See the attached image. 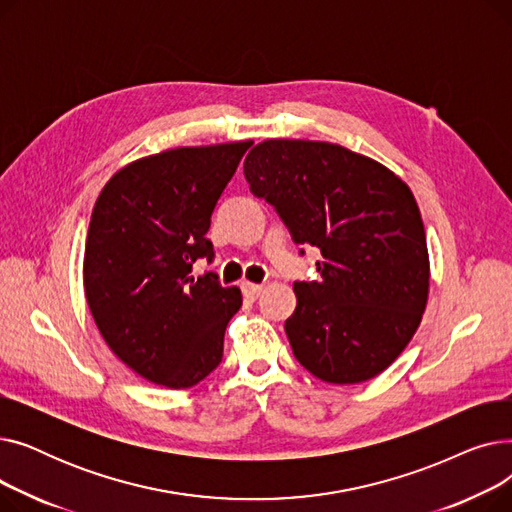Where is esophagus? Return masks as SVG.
I'll use <instances>...</instances> for the list:
<instances>
[{"label":"esophagus","mask_w":512,"mask_h":512,"mask_svg":"<svg viewBox=\"0 0 512 512\" xmlns=\"http://www.w3.org/2000/svg\"><path fill=\"white\" fill-rule=\"evenodd\" d=\"M242 294H245L247 299H251V301H255L259 294H261V290H263V284H253V282H242Z\"/></svg>","instance_id":"34e87169"}]
</instances>
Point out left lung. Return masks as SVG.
I'll list each match as a JSON object with an SVG mask.
<instances>
[{
  "instance_id": "8db88e82",
  "label": "left lung",
  "mask_w": 512,
  "mask_h": 512,
  "mask_svg": "<svg viewBox=\"0 0 512 512\" xmlns=\"http://www.w3.org/2000/svg\"><path fill=\"white\" fill-rule=\"evenodd\" d=\"M245 178L292 240L324 257L319 282H294L297 309L284 324L294 357L328 384L375 378L405 351L427 305V242L411 188L346 147L288 139L255 145Z\"/></svg>"
}]
</instances>
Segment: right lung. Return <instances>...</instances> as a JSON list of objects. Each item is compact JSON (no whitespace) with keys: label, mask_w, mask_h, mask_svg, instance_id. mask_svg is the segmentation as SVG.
I'll list each match as a JSON object with an SVG mask.
<instances>
[{"label":"right lung","mask_w":512,"mask_h":512,"mask_svg":"<svg viewBox=\"0 0 512 512\" xmlns=\"http://www.w3.org/2000/svg\"><path fill=\"white\" fill-rule=\"evenodd\" d=\"M253 141L178 147L116 172L93 207L85 247V294L95 324L141 378L182 390L222 363L224 332L242 297L213 261L211 213Z\"/></svg>","instance_id":"add662e5"}]
</instances>
